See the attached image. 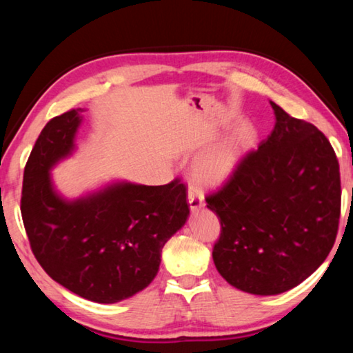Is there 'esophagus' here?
<instances>
[{"label": "esophagus", "mask_w": 353, "mask_h": 353, "mask_svg": "<svg viewBox=\"0 0 353 353\" xmlns=\"http://www.w3.org/2000/svg\"><path fill=\"white\" fill-rule=\"evenodd\" d=\"M188 204L191 212H198L204 207V198H202V193L194 188H188Z\"/></svg>", "instance_id": "1"}]
</instances>
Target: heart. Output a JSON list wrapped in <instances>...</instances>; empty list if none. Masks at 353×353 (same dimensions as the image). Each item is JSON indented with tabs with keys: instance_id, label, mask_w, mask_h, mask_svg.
Returning a JSON list of instances; mask_svg holds the SVG:
<instances>
[{
	"instance_id": "heart-1",
	"label": "heart",
	"mask_w": 353,
	"mask_h": 353,
	"mask_svg": "<svg viewBox=\"0 0 353 353\" xmlns=\"http://www.w3.org/2000/svg\"><path fill=\"white\" fill-rule=\"evenodd\" d=\"M259 140L256 128L250 121H241L229 134L213 143L196 160L191 168L193 181L202 187H218L234 176L246 155Z\"/></svg>"
}]
</instances>
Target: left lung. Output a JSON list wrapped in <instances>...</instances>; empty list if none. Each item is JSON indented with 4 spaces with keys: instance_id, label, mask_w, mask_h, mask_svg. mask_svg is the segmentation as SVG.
<instances>
[{
    "instance_id": "left-lung-1",
    "label": "left lung",
    "mask_w": 353,
    "mask_h": 353,
    "mask_svg": "<svg viewBox=\"0 0 353 353\" xmlns=\"http://www.w3.org/2000/svg\"><path fill=\"white\" fill-rule=\"evenodd\" d=\"M271 107V135L205 198L221 223L214 266L232 286L256 296L280 294L312 276L330 254L341 213L330 141L312 123Z\"/></svg>"
}]
</instances>
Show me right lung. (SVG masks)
<instances>
[{"mask_svg": "<svg viewBox=\"0 0 353 353\" xmlns=\"http://www.w3.org/2000/svg\"><path fill=\"white\" fill-rule=\"evenodd\" d=\"M82 109L52 118L29 155L21 216L35 259L57 283L87 301L115 303L157 276L165 243L187 223V187L113 182L87 196L57 193L51 170L74 151Z\"/></svg>", "mask_w": 353, "mask_h": 353, "instance_id": "right-lung-1", "label": "right lung"}]
</instances>
